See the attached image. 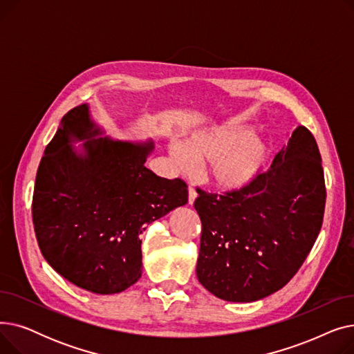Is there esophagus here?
<instances>
[{"label":"esophagus","mask_w":354,"mask_h":354,"mask_svg":"<svg viewBox=\"0 0 354 354\" xmlns=\"http://www.w3.org/2000/svg\"><path fill=\"white\" fill-rule=\"evenodd\" d=\"M195 199H196V192H195V189L192 187H189V189H188V202H189V205H192V203L195 202Z\"/></svg>","instance_id":"esophagus-1"}]
</instances>
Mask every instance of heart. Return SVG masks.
I'll return each mask as SVG.
<instances>
[{
	"label": "heart",
	"mask_w": 354,
	"mask_h": 354,
	"mask_svg": "<svg viewBox=\"0 0 354 354\" xmlns=\"http://www.w3.org/2000/svg\"><path fill=\"white\" fill-rule=\"evenodd\" d=\"M270 155V143L255 135L247 124H228L192 135L182 143L171 145V156L182 171L194 169V159L209 162L208 176L224 192L248 188L261 175Z\"/></svg>",
	"instance_id": "b5f03b06"
}]
</instances>
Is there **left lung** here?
<instances>
[{
	"mask_svg": "<svg viewBox=\"0 0 354 354\" xmlns=\"http://www.w3.org/2000/svg\"><path fill=\"white\" fill-rule=\"evenodd\" d=\"M196 192L199 283L225 301L261 300L300 270L322 230L326 185L317 142L299 126L248 188Z\"/></svg>",
	"mask_w": 354,
	"mask_h": 354,
	"instance_id": "1",
	"label": "left lung"
}]
</instances>
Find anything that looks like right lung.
Masks as SVG:
<instances>
[{"instance_id": "right-lung-1", "label": "right lung", "mask_w": 354, "mask_h": 354, "mask_svg": "<svg viewBox=\"0 0 354 354\" xmlns=\"http://www.w3.org/2000/svg\"><path fill=\"white\" fill-rule=\"evenodd\" d=\"M102 133L88 104L63 116L37 171L32 224L53 270L90 292L115 294L142 275L140 234L185 205L188 187L145 166L153 140L96 138ZM70 138L86 140L82 151Z\"/></svg>"}]
</instances>
